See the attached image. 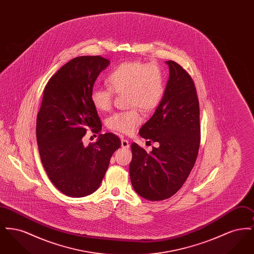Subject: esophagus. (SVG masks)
<instances>
[{
    "label": "esophagus",
    "instance_id": "obj_1",
    "mask_svg": "<svg viewBox=\"0 0 254 254\" xmlns=\"http://www.w3.org/2000/svg\"><path fill=\"white\" fill-rule=\"evenodd\" d=\"M121 145L123 148H128V147H129V142H128L127 140L123 139L121 142Z\"/></svg>",
    "mask_w": 254,
    "mask_h": 254
}]
</instances>
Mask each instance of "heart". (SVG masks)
I'll list each match as a JSON object with an SVG mask.
<instances>
[{
  "label": "heart",
  "instance_id": "b5f03b06",
  "mask_svg": "<svg viewBox=\"0 0 254 254\" xmlns=\"http://www.w3.org/2000/svg\"><path fill=\"white\" fill-rule=\"evenodd\" d=\"M109 87H93L90 101L95 109L108 111L113 103L115 93L127 92L129 107L135 109L111 115L108 126L112 130L130 134L143 122L139 108L151 111L160 104L165 92L164 76L154 64L140 61H127L113 68L107 78Z\"/></svg>",
  "mask_w": 254,
  "mask_h": 254
}]
</instances>
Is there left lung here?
I'll return each instance as SVG.
<instances>
[{"mask_svg":"<svg viewBox=\"0 0 254 254\" xmlns=\"http://www.w3.org/2000/svg\"><path fill=\"white\" fill-rule=\"evenodd\" d=\"M169 81L141 137L158 143L147 153L131 144L129 174L134 190L149 201L176 193L193 168L200 146V110L191 77L174 61H167Z\"/></svg>","mask_w":254,"mask_h":254,"instance_id":"1","label":"left lung"}]
</instances>
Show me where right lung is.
<instances>
[{
    "instance_id": "add662e5",
    "label": "right lung",
    "mask_w": 254,
    "mask_h": 254,
    "mask_svg": "<svg viewBox=\"0 0 254 254\" xmlns=\"http://www.w3.org/2000/svg\"><path fill=\"white\" fill-rule=\"evenodd\" d=\"M109 64L100 56L74 58L50 78L44 90L37 115L39 153L50 181L69 197L96 191L110 158L121 146L119 137L112 133L100 134L94 144H83L86 130H102L90 92Z\"/></svg>"
}]
</instances>
